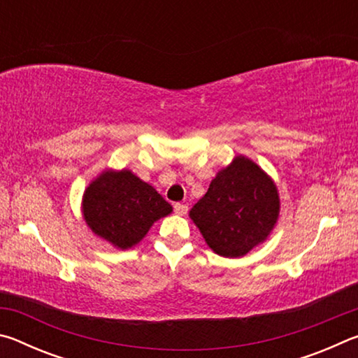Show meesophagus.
<instances>
[{"mask_svg": "<svg viewBox=\"0 0 358 358\" xmlns=\"http://www.w3.org/2000/svg\"><path fill=\"white\" fill-rule=\"evenodd\" d=\"M173 210H175V213L177 215H186L187 213V205L186 203H180V202H177L173 205Z\"/></svg>", "mask_w": 358, "mask_h": 358, "instance_id": "esophagus-1", "label": "esophagus"}]
</instances>
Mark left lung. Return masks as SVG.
<instances>
[{
  "instance_id": "8db88e82",
  "label": "left lung",
  "mask_w": 358,
  "mask_h": 358,
  "mask_svg": "<svg viewBox=\"0 0 358 358\" xmlns=\"http://www.w3.org/2000/svg\"><path fill=\"white\" fill-rule=\"evenodd\" d=\"M280 216L276 185L256 162L235 156L189 211L207 245L222 257H241L264 243Z\"/></svg>"
}]
</instances>
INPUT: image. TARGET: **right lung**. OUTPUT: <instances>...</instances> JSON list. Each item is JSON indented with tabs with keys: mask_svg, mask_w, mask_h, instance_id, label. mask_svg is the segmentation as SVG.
<instances>
[{
	"mask_svg": "<svg viewBox=\"0 0 358 358\" xmlns=\"http://www.w3.org/2000/svg\"><path fill=\"white\" fill-rule=\"evenodd\" d=\"M87 226L118 250L141 241L153 224L172 213V205L128 169L104 171L83 192Z\"/></svg>",
	"mask_w": 358,
	"mask_h": 358,
	"instance_id": "right-lung-1",
	"label": "right lung"
}]
</instances>
